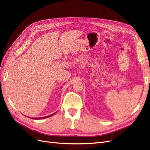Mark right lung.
I'll list each match as a JSON object with an SVG mask.
<instances>
[{"label": "right lung", "instance_id": "1", "mask_svg": "<svg viewBox=\"0 0 150 150\" xmlns=\"http://www.w3.org/2000/svg\"><path fill=\"white\" fill-rule=\"evenodd\" d=\"M55 113H56V112H54V113H53V114H52V115H49V116H45V117H33V120H41V119H44V118H47V117H51V116H52L54 115H55Z\"/></svg>", "mask_w": 150, "mask_h": 150}]
</instances>
